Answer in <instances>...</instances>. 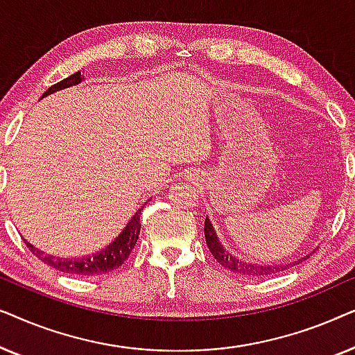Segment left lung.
I'll use <instances>...</instances> for the list:
<instances>
[{
	"label": "left lung",
	"instance_id": "1",
	"mask_svg": "<svg viewBox=\"0 0 355 355\" xmlns=\"http://www.w3.org/2000/svg\"><path fill=\"white\" fill-rule=\"evenodd\" d=\"M203 231H205V239H207V245L208 249H210L211 255L215 257V260L220 263L221 266H225V268L231 270L232 273H237V275H247V276H268V275H275V273H279V271H284L288 270L291 265L294 263H288V265H259V263H250V261H244V260H239L237 257L231 255L230 252H227L225 247L221 245L220 239H218L216 236V231L215 227H213L211 221L205 218V227H203ZM310 257L305 255L302 260H307ZM302 260H297L299 265Z\"/></svg>",
	"mask_w": 355,
	"mask_h": 355
}]
</instances>
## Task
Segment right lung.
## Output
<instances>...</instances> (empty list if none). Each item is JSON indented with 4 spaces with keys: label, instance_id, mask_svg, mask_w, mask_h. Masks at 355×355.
I'll use <instances>...</instances> for the list:
<instances>
[{
    "label": "right lung",
    "instance_id": "obj_1",
    "mask_svg": "<svg viewBox=\"0 0 355 355\" xmlns=\"http://www.w3.org/2000/svg\"><path fill=\"white\" fill-rule=\"evenodd\" d=\"M82 80H84V77L80 76V71L76 72V74L66 77L64 80L51 85L50 89L42 95V98L43 96L53 94V92L80 84ZM139 232H140V210L134 213V216L129 220L128 226L121 231V234L116 237L110 245H106L103 250L95 252L94 255L82 257V259H60V257L46 255L45 252H42L40 249H37V247H33L31 242H27L26 239H24V242H26V245L31 249L32 254L35 255L38 260H42L43 263L53 266V268L58 271H62V273H67V275H76V276H96V275L110 273V271L119 268V266L124 263L125 259L130 255V252H132L134 245L137 244Z\"/></svg>",
    "mask_w": 355,
    "mask_h": 355
}]
</instances>
